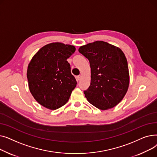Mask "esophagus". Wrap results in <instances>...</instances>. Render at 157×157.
Here are the masks:
<instances>
[{"instance_id": "34e87169", "label": "esophagus", "mask_w": 157, "mask_h": 157, "mask_svg": "<svg viewBox=\"0 0 157 157\" xmlns=\"http://www.w3.org/2000/svg\"><path fill=\"white\" fill-rule=\"evenodd\" d=\"M81 79V76H77V80H78V81H80Z\"/></svg>"}]
</instances>
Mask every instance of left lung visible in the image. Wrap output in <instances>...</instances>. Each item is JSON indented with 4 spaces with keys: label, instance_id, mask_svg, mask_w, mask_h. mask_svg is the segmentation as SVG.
<instances>
[{
    "label": "left lung",
    "instance_id": "left-lung-1",
    "mask_svg": "<svg viewBox=\"0 0 157 157\" xmlns=\"http://www.w3.org/2000/svg\"><path fill=\"white\" fill-rule=\"evenodd\" d=\"M78 51L90 62L91 81L84 91L88 101L101 110L119 104L127 92L130 83L128 63L118 47L97 40L80 46Z\"/></svg>",
    "mask_w": 157,
    "mask_h": 157
}]
</instances>
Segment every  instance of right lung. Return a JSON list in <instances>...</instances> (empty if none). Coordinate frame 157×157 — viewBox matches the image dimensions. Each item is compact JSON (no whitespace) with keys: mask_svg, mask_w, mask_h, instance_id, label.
Instances as JSON below:
<instances>
[{"mask_svg":"<svg viewBox=\"0 0 157 157\" xmlns=\"http://www.w3.org/2000/svg\"><path fill=\"white\" fill-rule=\"evenodd\" d=\"M74 46L56 42L41 48L28 65L27 77L30 92L44 108L55 110L64 105L77 85L67 59Z\"/></svg>","mask_w":157,"mask_h":157,"instance_id":"add662e5","label":"right lung"}]
</instances>
